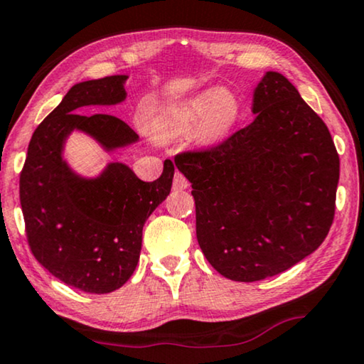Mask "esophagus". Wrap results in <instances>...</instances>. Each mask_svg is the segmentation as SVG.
<instances>
[{
  "label": "esophagus",
  "mask_w": 364,
  "mask_h": 364,
  "mask_svg": "<svg viewBox=\"0 0 364 364\" xmlns=\"http://www.w3.org/2000/svg\"><path fill=\"white\" fill-rule=\"evenodd\" d=\"M189 186V183L186 178H184L180 171H176L175 178H173V189H176V191H183V189H186Z\"/></svg>",
  "instance_id": "obj_1"
}]
</instances>
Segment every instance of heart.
Instances as JSON below:
<instances>
[{
    "label": "heart",
    "instance_id": "heart-1",
    "mask_svg": "<svg viewBox=\"0 0 364 364\" xmlns=\"http://www.w3.org/2000/svg\"><path fill=\"white\" fill-rule=\"evenodd\" d=\"M240 115V104L232 92L208 89L173 107L156 120L161 135H181L199 125L203 141H219L232 130Z\"/></svg>",
    "mask_w": 364,
    "mask_h": 364
}]
</instances>
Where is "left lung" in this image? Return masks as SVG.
Listing matches in <instances>:
<instances>
[{
  "mask_svg": "<svg viewBox=\"0 0 364 364\" xmlns=\"http://www.w3.org/2000/svg\"><path fill=\"white\" fill-rule=\"evenodd\" d=\"M255 119L175 158L196 203V237L226 279L255 282L320 247L335 216L340 158L323 120L279 73L254 90Z\"/></svg>",
  "mask_w": 364,
  "mask_h": 364,
  "instance_id": "8db88e82",
  "label": "left lung"
}]
</instances>
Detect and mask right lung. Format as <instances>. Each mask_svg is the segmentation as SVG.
Returning a JSON list of instances; mask_svg holds the SVG:
<instances>
[{"label": "right lung", "instance_id": "right-lung-1", "mask_svg": "<svg viewBox=\"0 0 364 364\" xmlns=\"http://www.w3.org/2000/svg\"><path fill=\"white\" fill-rule=\"evenodd\" d=\"M129 75L79 82L34 130L19 176V199L31 252L55 279L87 294H109L132 277L145 221L171 191L175 166L141 181L125 163H109L95 178L75 173L63 158L74 130L105 151L129 146L138 135L110 114H79L84 107L125 100Z\"/></svg>", "mask_w": 364, "mask_h": 364}]
</instances>
